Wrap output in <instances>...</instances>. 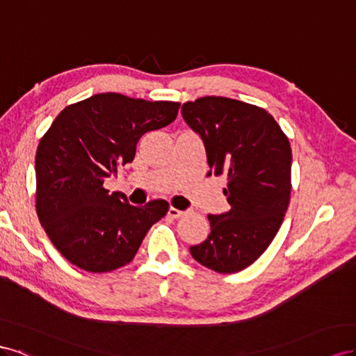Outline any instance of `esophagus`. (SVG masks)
I'll use <instances>...</instances> for the list:
<instances>
[{"instance_id": "1", "label": "esophagus", "mask_w": 356, "mask_h": 356, "mask_svg": "<svg viewBox=\"0 0 356 356\" xmlns=\"http://www.w3.org/2000/svg\"><path fill=\"white\" fill-rule=\"evenodd\" d=\"M184 215H185L184 210H179V209H176V207H170V209H168V216H171L172 219H177V218L184 216Z\"/></svg>"}]
</instances>
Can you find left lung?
<instances>
[{"label": "left lung", "instance_id": "obj_1", "mask_svg": "<svg viewBox=\"0 0 356 356\" xmlns=\"http://www.w3.org/2000/svg\"><path fill=\"white\" fill-rule=\"evenodd\" d=\"M181 116L206 147L209 176H225L229 211L209 215L210 234L191 255L231 274L245 270L276 237L291 200V145L262 107L225 97L181 106Z\"/></svg>", "mask_w": 356, "mask_h": 356}]
</instances>
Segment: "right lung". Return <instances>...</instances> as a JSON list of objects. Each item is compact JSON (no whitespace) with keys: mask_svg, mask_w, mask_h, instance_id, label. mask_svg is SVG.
<instances>
[{"mask_svg":"<svg viewBox=\"0 0 356 356\" xmlns=\"http://www.w3.org/2000/svg\"><path fill=\"white\" fill-rule=\"evenodd\" d=\"M180 103L116 92L67 106L42 137L35 155V209L54 246L73 266L107 273L133 261L150 227L168 211L165 200L136 207L104 180L133 162L140 137L167 127Z\"/></svg>","mask_w":356,"mask_h":356,"instance_id":"right-lung-1","label":"right lung"}]
</instances>
